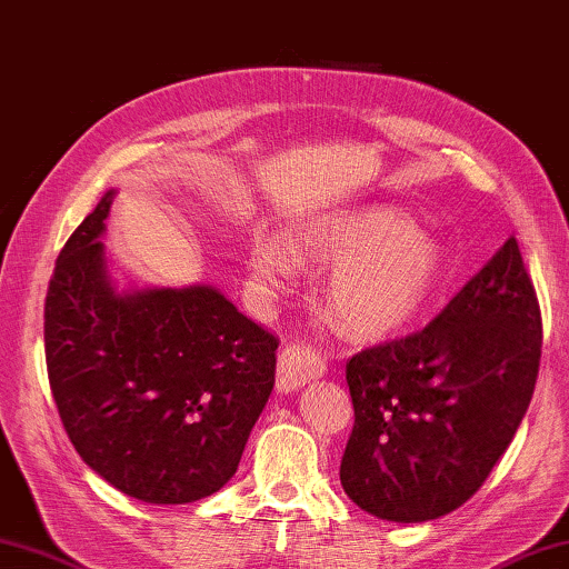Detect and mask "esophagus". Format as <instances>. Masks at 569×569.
Instances as JSON below:
<instances>
[{
	"instance_id": "34e87169",
	"label": "esophagus",
	"mask_w": 569,
	"mask_h": 569,
	"mask_svg": "<svg viewBox=\"0 0 569 569\" xmlns=\"http://www.w3.org/2000/svg\"><path fill=\"white\" fill-rule=\"evenodd\" d=\"M323 370H327V363L317 351H311L309 346L289 343L277 358V390L287 396V392L307 386L309 380L321 378Z\"/></svg>"
}]
</instances>
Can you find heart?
I'll use <instances>...</instances> for the list:
<instances>
[{
    "label": "heart",
    "instance_id": "heart-1",
    "mask_svg": "<svg viewBox=\"0 0 569 569\" xmlns=\"http://www.w3.org/2000/svg\"><path fill=\"white\" fill-rule=\"evenodd\" d=\"M305 260L331 264L327 307L358 339L400 333L430 307L445 277V250L427 230L386 206L341 208L299 223L292 236L260 233L248 248L254 297L295 287Z\"/></svg>",
    "mask_w": 569,
    "mask_h": 569
}]
</instances>
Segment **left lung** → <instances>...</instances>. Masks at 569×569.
<instances>
[{
	"instance_id": "left-lung-1",
	"label": "left lung",
	"mask_w": 569,
	"mask_h": 569,
	"mask_svg": "<svg viewBox=\"0 0 569 569\" xmlns=\"http://www.w3.org/2000/svg\"><path fill=\"white\" fill-rule=\"evenodd\" d=\"M542 323L516 238L422 331L346 363L341 486L361 511L425 523L479 491L536 390Z\"/></svg>"
}]
</instances>
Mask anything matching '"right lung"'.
<instances>
[{
  "mask_svg": "<svg viewBox=\"0 0 569 569\" xmlns=\"http://www.w3.org/2000/svg\"><path fill=\"white\" fill-rule=\"evenodd\" d=\"M114 189L56 260L46 368L76 451L144 503L223 489L274 386L277 339L213 284L118 287L106 242Z\"/></svg>",
  "mask_w": 569,
  "mask_h": 569,
  "instance_id": "right-lung-1",
  "label": "right lung"
}]
</instances>
